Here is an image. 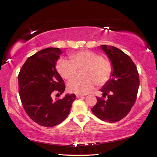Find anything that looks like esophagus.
<instances>
[{
  "mask_svg": "<svg viewBox=\"0 0 157 157\" xmlns=\"http://www.w3.org/2000/svg\"><path fill=\"white\" fill-rule=\"evenodd\" d=\"M76 97L78 98H82V97H83V95H82V94H76Z\"/></svg>",
  "mask_w": 157,
  "mask_h": 157,
  "instance_id": "1",
  "label": "esophagus"
}]
</instances>
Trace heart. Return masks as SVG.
<instances>
[{
    "mask_svg": "<svg viewBox=\"0 0 157 157\" xmlns=\"http://www.w3.org/2000/svg\"><path fill=\"white\" fill-rule=\"evenodd\" d=\"M70 61L59 59L56 69L59 74L66 80L77 76L78 71L84 70V79H75L69 82L68 91L77 94H86L94 89L96 84L104 86L112 77L113 65L109 59L103 58L98 53L82 51L70 55Z\"/></svg>",
    "mask_w": 157,
    "mask_h": 157,
    "instance_id": "heart-1",
    "label": "heart"
}]
</instances>
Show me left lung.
I'll return each mask as SVG.
<instances>
[{
    "mask_svg": "<svg viewBox=\"0 0 157 157\" xmlns=\"http://www.w3.org/2000/svg\"><path fill=\"white\" fill-rule=\"evenodd\" d=\"M101 48L113 63L112 78L103 86L102 97H96L97 102L92 113L100 119L109 123L124 118L135 104L140 85L139 73L132 59L113 46L102 45ZM106 95L108 99L104 98Z\"/></svg>",
    "mask_w": 157,
    "mask_h": 157,
    "instance_id": "obj_1",
    "label": "left lung"
}]
</instances>
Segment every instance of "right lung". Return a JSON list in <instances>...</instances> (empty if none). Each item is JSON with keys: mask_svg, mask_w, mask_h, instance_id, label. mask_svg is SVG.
<instances>
[{"mask_svg": "<svg viewBox=\"0 0 157 157\" xmlns=\"http://www.w3.org/2000/svg\"><path fill=\"white\" fill-rule=\"evenodd\" d=\"M59 48L42 49L28 57L18 75L19 93L28 115L38 125L49 128L64 121L68 116L75 94L52 99L64 92V81L56 70L61 55ZM59 97V96H57Z\"/></svg>", "mask_w": 157, "mask_h": 157, "instance_id": "right-lung-1", "label": "right lung"}]
</instances>
